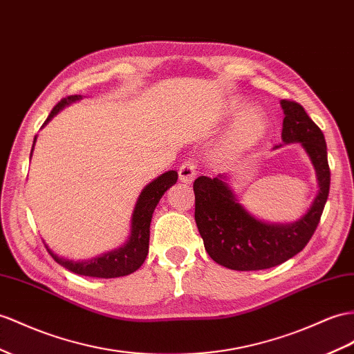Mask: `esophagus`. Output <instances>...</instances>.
Returning a JSON list of instances; mask_svg holds the SVG:
<instances>
[{
    "label": "esophagus",
    "instance_id": "esophagus-1",
    "mask_svg": "<svg viewBox=\"0 0 354 354\" xmlns=\"http://www.w3.org/2000/svg\"><path fill=\"white\" fill-rule=\"evenodd\" d=\"M178 175H179L180 183H185V184L193 183L194 178H196V169H194L193 162L192 161H184L183 165L179 166Z\"/></svg>",
    "mask_w": 354,
    "mask_h": 354
}]
</instances>
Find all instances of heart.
Masks as SVG:
<instances>
[{
    "label": "heart",
    "mask_w": 354,
    "mask_h": 354,
    "mask_svg": "<svg viewBox=\"0 0 354 354\" xmlns=\"http://www.w3.org/2000/svg\"><path fill=\"white\" fill-rule=\"evenodd\" d=\"M242 100H233L225 107V118H236L221 145L220 156L233 158L259 143L268 129L265 113L259 107H248Z\"/></svg>",
    "instance_id": "heart-1"
}]
</instances>
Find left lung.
<instances>
[{
  "label": "left lung",
  "instance_id": "8db88e82",
  "mask_svg": "<svg viewBox=\"0 0 354 354\" xmlns=\"http://www.w3.org/2000/svg\"><path fill=\"white\" fill-rule=\"evenodd\" d=\"M283 145L299 143L314 166L319 192L308 211L293 223H268L252 215L230 187V175L194 180V218L205 250L216 263L233 270H261L284 263L301 252L314 234L329 196L330 170L322 130L305 109L281 100Z\"/></svg>",
  "mask_w": 354,
  "mask_h": 354
}]
</instances>
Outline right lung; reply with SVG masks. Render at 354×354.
I'll list each match as a JSON object with an SVG mask.
<instances>
[{
	"instance_id": "right-lung-1",
	"label": "right lung",
	"mask_w": 354,
	"mask_h": 354,
	"mask_svg": "<svg viewBox=\"0 0 354 354\" xmlns=\"http://www.w3.org/2000/svg\"><path fill=\"white\" fill-rule=\"evenodd\" d=\"M79 100H82V95H70V97L62 98L61 102L52 109V112L49 113L48 120L44 121L43 127L46 125L52 118L55 116L59 111H62L66 106L76 103ZM35 140H37V136L34 138L30 160L32 157ZM176 180H178V171L169 170L166 174H162L158 178L153 179L152 183H149L142 189V193L138 197V202H136L134 211L131 215L130 236L120 248L103 252V254L88 259V260H68L64 257H59L46 245L50 256L57 261V263L64 266L70 272H75L77 275L94 277V278H118V277H125V275L133 274V272H136L143 265L145 259L148 256L149 227H151L152 214L156 211V206L158 205L162 194H165L171 185L176 184Z\"/></svg>"
}]
</instances>
